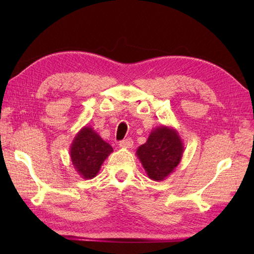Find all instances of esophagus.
Segmentation results:
<instances>
[{"label":"esophagus","instance_id":"34e87169","mask_svg":"<svg viewBox=\"0 0 254 254\" xmlns=\"http://www.w3.org/2000/svg\"><path fill=\"white\" fill-rule=\"evenodd\" d=\"M119 146L122 148H132L133 147V141L131 138L123 139L120 143H119Z\"/></svg>","mask_w":254,"mask_h":254}]
</instances>
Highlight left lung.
I'll return each instance as SVG.
<instances>
[{
    "label": "left lung",
    "mask_w": 254,
    "mask_h": 254,
    "mask_svg": "<svg viewBox=\"0 0 254 254\" xmlns=\"http://www.w3.org/2000/svg\"><path fill=\"white\" fill-rule=\"evenodd\" d=\"M182 139L174 127L161 126L150 132L146 143L136 150L149 179L163 181L175 171L183 156Z\"/></svg>",
    "instance_id": "1"
}]
</instances>
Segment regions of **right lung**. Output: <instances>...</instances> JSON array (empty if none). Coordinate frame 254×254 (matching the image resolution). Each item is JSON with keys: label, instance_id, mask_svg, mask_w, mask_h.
<instances>
[{"label": "right lung", "instance_id": "add662e5", "mask_svg": "<svg viewBox=\"0 0 254 254\" xmlns=\"http://www.w3.org/2000/svg\"><path fill=\"white\" fill-rule=\"evenodd\" d=\"M113 149L93 127H84L75 135L69 147V157L77 174L83 179H93Z\"/></svg>", "mask_w": 254, "mask_h": 254}]
</instances>
